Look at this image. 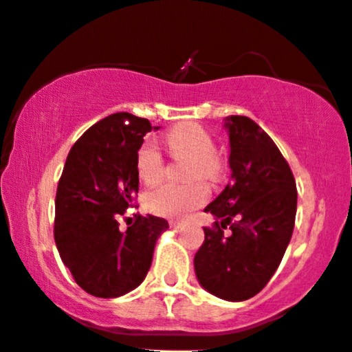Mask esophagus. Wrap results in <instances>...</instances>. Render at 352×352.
Returning <instances> with one entry per match:
<instances>
[{
    "instance_id": "esophagus-1",
    "label": "esophagus",
    "mask_w": 352,
    "mask_h": 352,
    "mask_svg": "<svg viewBox=\"0 0 352 352\" xmlns=\"http://www.w3.org/2000/svg\"><path fill=\"white\" fill-rule=\"evenodd\" d=\"M182 226H184V223L179 221V219H170V228L179 230V228H182Z\"/></svg>"
}]
</instances>
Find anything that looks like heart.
<instances>
[{
  "label": "heart",
  "instance_id": "obj_1",
  "mask_svg": "<svg viewBox=\"0 0 352 352\" xmlns=\"http://www.w3.org/2000/svg\"><path fill=\"white\" fill-rule=\"evenodd\" d=\"M165 144L173 158H190L187 177L189 179H218L221 172L219 160L214 155V141L206 129L197 124H179L165 134ZM136 170L140 179L153 186L163 175V156L153 141H146L136 153ZM209 189L202 182L175 186L165 184L150 190L144 197L151 212L168 218H184L190 211L204 204Z\"/></svg>",
  "mask_w": 352,
  "mask_h": 352
}]
</instances>
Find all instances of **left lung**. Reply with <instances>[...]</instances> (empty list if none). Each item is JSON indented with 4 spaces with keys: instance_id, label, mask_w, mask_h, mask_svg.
<instances>
[{
    "instance_id": "left-lung-1",
    "label": "left lung",
    "mask_w": 352,
    "mask_h": 352,
    "mask_svg": "<svg viewBox=\"0 0 352 352\" xmlns=\"http://www.w3.org/2000/svg\"><path fill=\"white\" fill-rule=\"evenodd\" d=\"M232 182L204 208L214 216L194 257L204 289L221 300L255 296L279 267L294 228L296 182L267 133L245 116L226 117ZM232 232L224 235V230Z\"/></svg>"
}]
</instances>
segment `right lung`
I'll return each instance as SVG.
<instances>
[{"mask_svg":"<svg viewBox=\"0 0 352 352\" xmlns=\"http://www.w3.org/2000/svg\"><path fill=\"white\" fill-rule=\"evenodd\" d=\"M150 120L117 112L98 120L71 148L56 192L54 240L76 285L117 298L146 278L158 236L168 223L136 214L120 232L119 216L140 189L136 153ZM158 129V127H155Z\"/></svg>","mask_w":352,"mask_h":352,"instance_id":"right-lung-1","label":"right lung"}]
</instances>
